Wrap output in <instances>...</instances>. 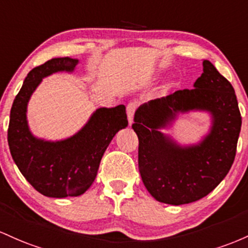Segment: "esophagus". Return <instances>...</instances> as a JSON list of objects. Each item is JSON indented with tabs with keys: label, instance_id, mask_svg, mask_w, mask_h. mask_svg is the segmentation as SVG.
I'll return each mask as SVG.
<instances>
[{
	"label": "esophagus",
	"instance_id": "obj_1",
	"mask_svg": "<svg viewBox=\"0 0 248 248\" xmlns=\"http://www.w3.org/2000/svg\"><path fill=\"white\" fill-rule=\"evenodd\" d=\"M136 108H137V105H136V103H129L126 107V113H127V121H129V124L131 125L133 123V115H135V111H136Z\"/></svg>",
	"mask_w": 248,
	"mask_h": 248
}]
</instances>
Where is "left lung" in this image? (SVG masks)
<instances>
[{
	"mask_svg": "<svg viewBox=\"0 0 248 248\" xmlns=\"http://www.w3.org/2000/svg\"><path fill=\"white\" fill-rule=\"evenodd\" d=\"M193 87L141 104L132 124L146 190L158 202L176 206L204 198L220 184L234 160L241 129L234 89L210 61H202ZM190 112L208 113L210 129L197 143L180 144L163 130Z\"/></svg>",
	"mask_w": 248,
	"mask_h": 248,
	"instance_id": "8db88e82",
	"label": "left lung"
}]
</instances>
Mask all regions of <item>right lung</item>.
Wrapping results in <instances>:
<instances>
[{
	"mask_svg": "<svg viewBox=\"0 0 248 248\" xmlns=\"http://www.w3.org/2000/svg\"><path fill=\"white\" fill-rule=\"evenodd\" d=\"M79 60L52 58L28 74L10 110L8 144L23 177L50 198L78 197L94 182L99 163L119 130L127 126L123 104L98 108L75 135L60 140L38 138L30 131L27 112L32 93L46 77L76 70Z\"/></svg>",
	"mask_w": 248,
	"mask_h": 248,
	"instance_id": "right-lung-1",
	"label": "right lung"
}]
</instances>
